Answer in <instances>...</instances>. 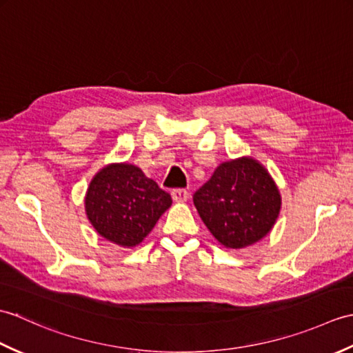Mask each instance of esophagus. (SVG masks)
<instances>
[{
  "instance_id": "34e87169",
  "label": "esophagus",
  "mask_w": 353,
  "mask_h": 353,
  "mask_svg": "<svg viewBox=\"0 0 353 353\" xmlns=\"http://www.w3.org/2000/svg\"><path fill=\"white\" fill-rule=\"evenodd\" d=\"M171 197H172V200H174V201H186V200H188V197H190V194H188V191H186V190L179 188V190H174V191L171 192Z\"/></svg>"
}]
</instances>
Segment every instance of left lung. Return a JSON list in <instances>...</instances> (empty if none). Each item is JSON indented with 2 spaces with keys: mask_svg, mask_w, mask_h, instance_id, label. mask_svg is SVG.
Wrapping results in <instances>:
<instances>
[{
  "mask_svg": "<svg viewBox=\"0 0 353 353\" xmlns=\"http://www.w3.org/2000/svg\"><path fill=\"white\" fill-rule=\"evenodd\" d=\"M192 200L209 232L228 249L258 243L281 211L279 190L253 157L220 163Z\"/></svg>",
  "mask_w": 353,
  "mask_h": 353,
  "instance_id": "obj_1",
  "label": "left lung"
}]
</instances>
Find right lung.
<instances>
[{
	"mask_svg": "<svg viewBox=\"0 0 353 353\" xmlns=\"http://www.w3.org/2000/svg\"><path fill=\"white\" fill-rule=\"evenodd\" d=\"M171 203L170 194L132 163L101 168L85 197L88 220L99 235L127 249L142 243Z\"/></svg>",
	"mask_w": 353,
	"mask_h": 353,
	"instance_id": "1",
	"label": "right lung"
}]
</instances>
